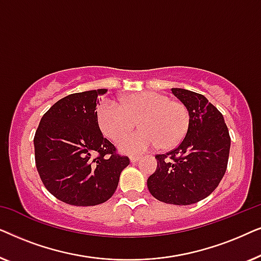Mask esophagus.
<instances>
[{
	"label": "esophagus",
	"mask_w": 261,
	"mask_h": 261,
	"mask_svg": "<svg viewBox=\"0 0 261 261\" xmlns=\"http://www.w3.org/2000/svg\"><path fill=\"white\" fill-rule=\"evenodd\" d=\"M129 159H130L132 163H138L139 160L141 159V156H139V155H130Z\"/></svg>",
	"instance_id": "obj_1"
}]
</instances>
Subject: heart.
<instances>
[{
  "instance_id": "b5f03b06",
  "label": "heart",
  "mask_w": 261,
  "mask_h": 261,
  "mask_svg": "<svg viewBox=\"0 0 261 261\" xmlns=\"http://www.w3.org/2000/svg\"><path fill=\"white\" fill-rule=\"evenodd\" d=\"M99 129L110 140H119L135 128L141 130L120 141L126 153L154 148H174L183 141L190 127V113L181 102L154 91L134 92L120 98L119 105L102 101L96 108Z\"/></svg>"
}]
</instances>
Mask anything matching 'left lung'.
Wrapping results in <instances>:
<instances>
[{
  "label": "left lung",
  "mask_w": 261,
  "mask_h": 261,
  "mask_svg": "<svg viewBox=\"0 0 261 261\" xmlns=\"http://www.w3.org/2000/svg\"><path fill=\"white\" fill-rule=\"evenodd\" d=\"M190 113V127L178 147L156 154L155 172L147 188L158 201L189 205L208 197L227 170L230 137L222 114L204 96L172 88Z\"/></svg>",
  "instance_id": "1"
}]
</instances>
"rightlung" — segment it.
Returning <instances> with one entry per match:
<instances>
[{
	"label": "right lung",
	"mask_w": 261,
	"mask_h": 261,
	"mask_svg": "<svg viewBox=\"0 0 261 261\" xmlns=\"http://www.w3.org/2000/svg\"><path fill=\"white\" fill-rule=\"evenodd\" d=\"M107 89L76 92L56 102L34 135L35 166L45 188L71 205L108 201L129 158L103 137L96 120L98 96Z\"/></svg>",
	"instance_id": "obj_1"
}]
</instances>
